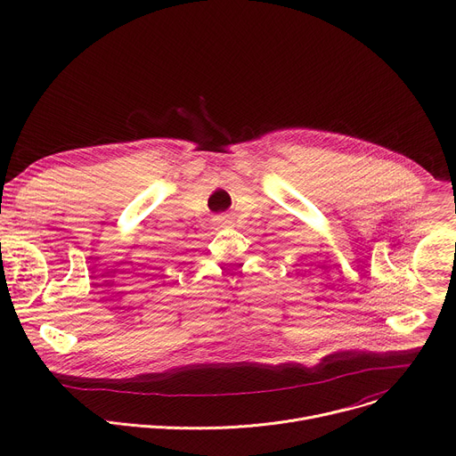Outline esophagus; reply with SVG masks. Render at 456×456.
<instances>
[{"instance_id": "esophagus-1", "label": "esophagus", "mask_w": 456, "mask_h": 456, "mask_svg": "<svg viewBox=\"0 0 456 456\" xmlns=\"http://www.w3.org/2000/svg\"><path fill=\"white\" fill-rule=\"evenodd\" d=\"M227 224H229L227 216H218V218H216V225H218V227H224V225H227Z\"/></svg>"}]
</instances>
